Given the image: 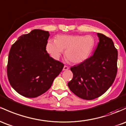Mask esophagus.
<instances>
[{"instance_id":"esophagus-1","label":"esophagus","mask_w":126,"mask_h":126,"mask_svg":"<svg viewBox=\"0 0 126 126\" xmlns=\"http://www.w3.org/2000/svg\"><path fill=\"white\" fill-rule=\"evenodd\" d=\"M68 69H69V67H68V66H64V67H63V70H68Z\"/></svg>"}]
</instances>
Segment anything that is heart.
Wrapping results in <instances>:
<instances>
[{
    "instance_id": "obj_1",
    "label": "heart",
    "mask_w": 126,
    "mask_h": 126,
    "mask_svg": "<svg viewBox=\"0 0 126 126\" xmlns=\"http://www.w3.org/2000/svg\"><path fill=\"white\" fill-rule=\"evenodd\" d=\"M94 45L92 36L60 35L55 41L50 40L47 44L46 50L52 58L58 60L65 50V57L73 63H78L87 59Z\"/></svg>"
}]
</instances>
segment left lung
I'll list each match as a JSON object with an SVG mask.
<instances>
[{
    "mask_svg": "<svg viewBox=\"0 0 126 126\" xmlns=\"http://www.w3.org/2000/svg\"><path fill=\"white\" fill-rule=\"evenodd\" d=\"M99 38L94 54L70 67L73 78L67 84L76 96L93 100L104 94L114 82L117 73L118 51L111 39L97 33Z\"/></svg>",
    "mask_w": 126,
    "mask_h": 126,
    "instance_id": "1",
    "label": "left lung"
}]
</instances>
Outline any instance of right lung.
<instances>
[{
  "label": "right lung",
  "instance_id": "right-lung-1",
  "mask_svg": "<svg viewBox=\"0 0 126 126\" xmlns=\"http://www.w3.org/2000/svg\"><path fill=\"white\" fill-rule=\"evenodd\" d=\"M49 36L47 31L33 30L19 37L11 48L7 65L8 80L22 96L34 98L44 94L64 67L47 52Z\"/></svg>",
  "mask_w": 126,
  "mask_h": 126
}]
</instances>
